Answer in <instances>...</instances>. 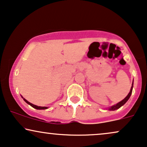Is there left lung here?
<instances>
[{
    "instance_id": "obj_1",
    "label": "left lung",
    "mask_w": 147,
    "mask_h": 147,
    "mask_svg": "<svg viewBox=\"0 0 147 147\" xmlns=\"http://www.w3.org/2000/svg\"><path fill=\"white\" fill-rule=\"evenodd\" d=\"M132 90H133V83H132V86H131V90H130L129 93L128 94H127V96L126 97H125L124 99L122 100L121 101H120L119 102H118L117 104H116V105H113V106H112V107H109V110L114 111V110H116V109H119L120 107H121V106H123V105H124V104H125V102H126L127 101V100H129V98H130L131 94V93H132Z\"/></svg>"
}]
</instances>
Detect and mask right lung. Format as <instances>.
I'll return each instance as SVG.
<instances>
[{"label":"right lung","instance_id":"add662e5","mask_svg":"<svg viewBox=\"0 0 147 147\" xmlns=\"http://www.w3.org/2000/svg\"><path fill=\"white\" fill-rule=\"evenodd\" d=\"M22 98H23V97H22ZM23 99H24V100L26 102V103L29 104V105H31V107H33V108H35V109H46L48 108V107H40V106H37V105H33V104L31 103V102L28 101V100H26L25 98H23Z\"/></svg>","mask_w":147,"mask_h":147}]
</instances>
